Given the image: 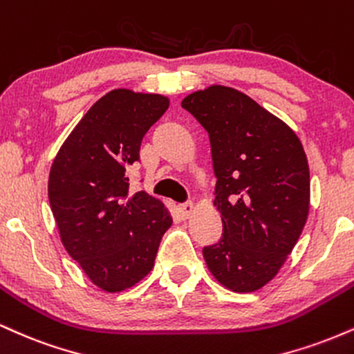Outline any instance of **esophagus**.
I'll return each instance as SVG.
<instances>
[{
    "mask_svg": "<svg viewBox=\"0 0 354 354\" xmlns=\"http://www.w3.org/2000/svg\"><path fill=\"white\" fill-rule=\"evenodd\" d=\"M178 210H180L182 217L189 218L190 215L194 214V203H192V202H185V203H182V205L178 207Z\"/></svg>",
    "mask_w": 354,
    "mask_h": 354,
    "instance_id": "1",
    "label": "esophagus"
}]
</instances>
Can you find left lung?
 I'll use <instances>...</instances> for the list:
<instances>
[{
	"label": "left lung",
	"instance_id": "8db88e82",
	"mask_svg": "<svg viewBox=\"0 0 354 354\" xmlns=\"http://www.w3.org/2000/svg\"><path fill=\"white\" fill-rule=\"evenodd\" d=\"M209 132L223 234L203 248L210 273L232 292L265 286L300 239L310 169L297 134L234 87L209 86L182 101Z\"/></svg>",
	"mask_w": 354,
	"mask_h": 354
}]
</instances>
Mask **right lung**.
<instances>
[{"label": "right lung", "mask_w": 354, "mask_h": 354, "mask_svg": "<svg viewBox=\"0 0 354 354\" xmlns=\"http://www.w3.org/2000/svg\"><path fill=\"white\" fill-rule=\"evenodd\" d=\"M169 107L160 94L114 89L93 104L54 157L48 197L61 242L95 286L118 293L151 272L172 217L159 198L129 192V165Z\"/></svg>", "instance_id": "right-lung-1"}]
</instances>
